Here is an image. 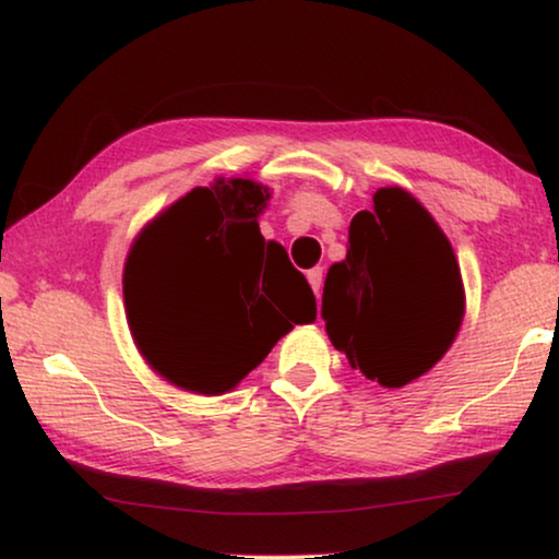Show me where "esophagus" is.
<instances>
[{
	"label": "esophagus",
	"mask_w": 559,
	"mask_h": 559,
	"mask_svg": "<svg viewBox=\"0 0 559 559\" xmlns=\"http://www.w3.org/2000/svg\"><path fill=\"white\" fill-rule=\"evenodd\" d=\"M308 282L312 287V293L320 297V287H323V266H316V270L308 272Z\"/></svg>",
	"instance_id": "34e87169"
}]
</instances>
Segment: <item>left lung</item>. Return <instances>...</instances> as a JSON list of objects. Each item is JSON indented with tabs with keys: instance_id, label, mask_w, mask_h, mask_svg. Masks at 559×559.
I'll list each match as a JSON object with an SVG mask.
<instances>
[{
	"instance_id": "1",
	"label": "left lung",
	"mask_w": 559,
	"mask_h": 559,
	"mask_svg": "<svg viewBox=\"0 0 559 559\" xmlns=\"http://www.w3.org/2000/svg\"><path fill=\"white\" fill-rule=\"evenodd\" d=\"M453 247L402 188L358 211L346 259L328 270L320 318L348 364L381 386H404L440 361L463 320Z\"/></svg>"
}]
</instances>
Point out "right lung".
<instances>
[{"label":"right lung","mask_w":559,"mask_h":559,"mask_svg":"<svg viewBox=\"0 0 559 559\" xmlns=\"http://www.w3.org/2000/svg\"><path fill=\"white\" fill-rule=\"evenodd\" d=\"M266 198V188L243 178L195 188L129 251V325L142 356L173 384L201 394L234 389L289 328L316 320L308 280L259 231ZM175 309L199 312V331L186 344L162 333Z\"/></svg>","instance_id":"right-lung-1"}]
</instances>
